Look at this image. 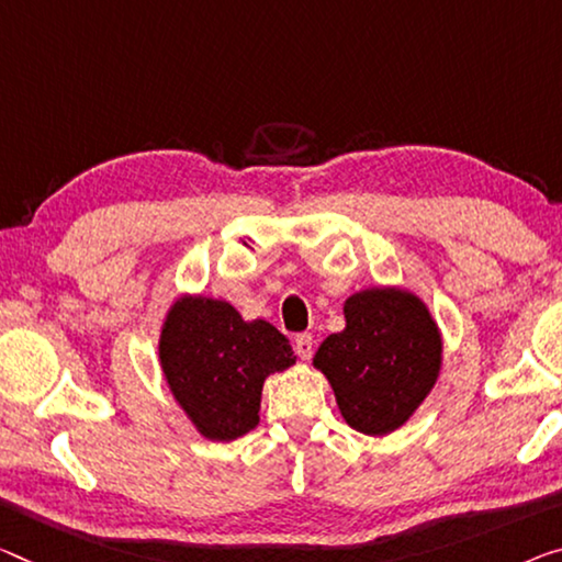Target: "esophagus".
<instances>
[{
    "label": "esophagus",
    "instance_id": "34e87169",
    "mask_svg": "<svg viewBox=\"0 0 562 562\" xmlns=\"http://www.w3.org/2000/svg\"><path fill=\"white\" fill-rule=\"evenodd\" d=\"M293 349L301 359H311V351H314V336L311 334H299L296 341H293Z\"/></svg>",
    "mask_w": 562,
    "mask_h": 562
}]
</instances>
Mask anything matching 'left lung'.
Instances as JSON below:
<instances>
[{"mask_svg":"<svg viewBox=\"0 0 562 562\" xmlns=\"http://www.w3.org/2000/svg\"><path fill=\"white\" fill-rule=\"evenodd\" d=\"M347 329L326 336L314 357L353 429L390 435L437 382L442 341L417 296L369 289L344 304Z\"/></svg>","mask_w":562,"mask_h":562,"instance_id":"left-lung-1","label":"left lung"}]
</instances>
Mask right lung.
<instances>
[{
	"instance_id": "obj_1",
	"label": "right lung",
	"mask_w": 562,
	"mask_h": 562,
	"mask_svg": "<svg viewBox=\"0 0 562 562\" xmlns=\"http://www.w3.org/2000/svg\"><path fill=\"white\" fill-rule=\"evenodd\" d=\"M296 357L269 322H244L226 301L186 296L170 308L160 364L170 392L209 439H236L258 425L263 379Z\"/></svg>"
}]
</instances>
